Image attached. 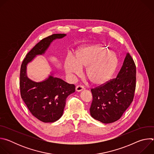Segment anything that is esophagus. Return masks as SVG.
Returning a JSON list of instances; mask_svg holds the SVG:
<instances>
[{
    "label": "esophagus",
    "instance_id": "esophagus-1",
    "mask_svg": "<svg viewBox=\"0 0 154 154\" xmlns=\"http://www.w3.org/2000/svg\"><path fill=\"white\" fill-rule=\"evenodd\" d=\"M84 90H85V88L83 86H81V85L77 86L76 88H75V90L77 92H80V91H83Z\"/></svg>",
    "mask_w": 154,
    "mask_h": 154
}]
</instances>
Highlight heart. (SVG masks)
<instances>
[{
	"mask_svg": "<svg viewBox=\"0 0 154 154\" xmlns=\"http://www.w3.org/2000/svg\"><path fill=\"white\" fill-rule=\"evenodd\" d=\"M99 56L91 64L92 57ZM119 65L118 55L103 45H93L76 52L75 57L65 61L64 70L69 74H80L85 68V75L92 84L102 85L108 82L115 73Z\"/></svg>",
	"mask_w": 154,
	"mask_h": 154,
	"instance_id": "heart-1",
	"label": "heart"
}]
</instances>
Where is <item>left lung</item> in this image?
I'll return each instance as SVG.
<instances>
[{
  "instance_id": "left-lung-1",
  "label": "left lung",
  "mask_w": 154,
  "mask_h": 154,
  "mask_svg": "<svg viewBox=\"0 0 154 154\" xmlns=\"http://www.w3.org/2000/svg\"><path fill=\"white\" fill-rule=\"evenodd\" d=\"M136 86V66L127 53L117 77L100 87L92 89L91 116L104 124L118 121L132 102Z\"/></svg>"
}]
</instances>
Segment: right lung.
Listing matches in <instances>:
<instances>
[{
  "mask_svg": "<svg viewBox=\"0 0 154 154\" xmlns=\"http://www.w3.org/2000/svg\"><path fill=\"white\" fill-rule=\"evenodd\" d=\"M66 36L54 34L42 39L27 54L20 67L21 97L31 113L43 122H54L62 116L66 100L75 92V86L55 77L53 71L44 80L35 82L29 78L27 67L36 56L45 54L54 41Z\"/></svg>",
  "mask_w": 154,
  "mask_h": 154,
  "instance_id": "obj_1",
  "label": "right lung"
}]
</instances>
